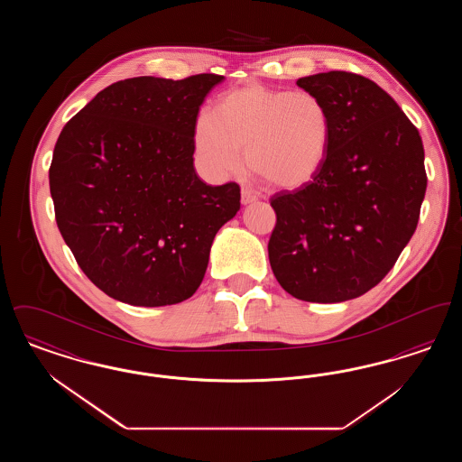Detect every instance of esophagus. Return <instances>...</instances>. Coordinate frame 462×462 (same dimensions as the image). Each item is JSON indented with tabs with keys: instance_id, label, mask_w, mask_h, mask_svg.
Instances as JSON below:
<instances>
[{
	"instance_id": "esophagus-1",
	"label": "esophagus",
	"mask_w": 462,
	"mask_h": 462,
	"mask_svg": "<svg viewBox=\"0 0 462 462\" xmlns=\"http://www.w3.org/2000/svg\"><path fill=\"white\" fill-rule=\"evenodd\" d=\"M258 199V194L247 187H242L241 190V200L242 204H249V202H254Z\"/></svg>"
}]
</instances>
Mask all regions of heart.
I'll list each match as a JSON object with an SVG mask.
<instances>
[{"mask_svg":"<svg viewBox=\"0 0 462 462\" xmlns=\"http://www.w3.org/2000/svg\"><path fill=\"white\" fill-rule=\"evenodd\" d=\"M332 117L328 104L307 89L247 87L223 95L215 116L200 112L194 126L199 168L223 178L241 164L281 189L307 185L329 151Z\"/></svg>","mask_w":462,"mask_h":462,"instance_id":"b5f03b06","label":"heart"}]
</instances>
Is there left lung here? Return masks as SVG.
<instances>
[{"mask_svg":"<svg viewBox=\"0 0 462 462\" xmlns=\"http://www.w3.org/2000/svg\"><path fill=\"white\" fill-rule=\"evenodd\" d=\"M330 110L317 176L270 199L268 258L291 296L339 303L377 286L418 226L428 176L418 128L374 81L330 70L296 81Z\"/></svg>","mask_w":462,"mask_h":462,"instance_id":"8db88e82","label":"left lung"}]
</instances>
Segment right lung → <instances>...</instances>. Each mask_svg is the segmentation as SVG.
Returning <instances> with one entry per match:
<instances>
[{
  "label": "right lung",
  "instance_id": "right-lung-1",
  "mask_svg": "<svg viewBox=\"0 0 462 462\" xmlns=\"http://www.w3.org/2000/svg\"><path fill=\"white\" fill-rule=\"evenodd\" d=\"M220 74L152 76L110 85L55 143V220L79 268L134 307L189 300L221 225L241 208L236 181L206 185L194 170V126Z\"/></svg>",
  "mask_w": 462,
  "mask_h": 462
}]
</instances>
